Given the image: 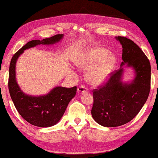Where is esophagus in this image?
<instances>
[{"label": "esophagus", "instance_id": "34e87169", "mask_svg": "<svg viewBox=\"0 0 158 158\" xmlns=\"http://www.w3.org/2000/svg\"><path fill=\"white\" fill-rule=\"evenodd\" d=\"M77 91H78L79 93H87L89 90H88V89L86 87L84 86V85H81V86H79L78 89H77Z\"/></svg>", "mask_w": 158, "mask_h": 158}]
</instances>
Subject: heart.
Segmentation results:
<instances>
[{"label":"heart","instance_id":"b5f03b06","mask_svg":"<svg viewBox=\"0 0 158 158\" xmlns=\"http://www.w3.org/2000/svg\"><path fill=\"white\" fill-rule=\"evenodd\" d=\"M115 56L105 48L94 47L79 54L74 59L75 65L81 69H89L88 81L99 85L106 81L115 63Z\"/></svg>","mask_w":158,"mask_h":158}]
</instances>
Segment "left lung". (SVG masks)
I'll list each match as a JSON object with an SVG mask.
<instances>
[{
    "instance_id": "left-lung-1",
    "label": "left lung",
    "mask_w": 158,
    "mask_h": 158,
    "mask_svg": "<svg viewBox=\"0 0 158 158\" xmlns=\"http://www.w3.org/2000/svg\"><path fill=\"white\" fill-rule=\"evenodd\" d=\"M123 47L121 67H132L136 77L123 84V68L115 70L107 81L93 89V119L102 126L118 127L135 118L148 99L151 89V64L139 47L126 37L118 36Z\"/></svg>"
}]
</instances>
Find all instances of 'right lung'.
Wrapping results in <instances>:
<instances>
[{
  "mask_svg": "<svg viewBox=\"0 0 158 158\" xmlns=\"http://www.w3.org/2000/svg\"><path fill=\"white\" fill-rule=\"evenodd\" d=\"M63 35L32 40L16 52L10 64L8 88L13 103L21 117L33 125L47 127L53 126L60 121L70 100L76 95L77 86L65 88L57 86L46 95L33 97L26 95L20 89L16 81L15 65L18 57L23 51L38 44H51L60 41Z\"/></svg>",
  "mask_w": 158,
  "mask_h": 158,
  "instance_id": "1",
  "label": "right lung"
}]
</instances>
